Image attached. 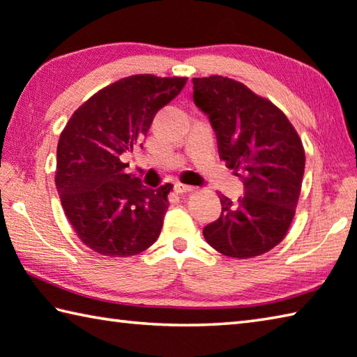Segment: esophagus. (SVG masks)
<instances>
[{"label":"esophagus","instance_id":"1","mask_svg":"<svg viewBox=\"0 0 357 357\" xmlns=\"http://www.w3.org/2000/svg\"><path fill=\"white\" fill-rule=\"evenodd\" d=\"M193 189H195V187L187 185V184H183V183H176V184H174V192H176V193H189V192H192Z\"/></svg>","mask_w":357,"mask_h":357}]
</instances>
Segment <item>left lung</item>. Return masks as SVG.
Listing matches in <instances>:
<instances>
[{
  "mask_svg": "<svg viewBox=\"0 0 357 357\" xmlns=\"http://www.w3.org/2000/svg\"><path fill=\"white\" fill-rule=\"evenodd\" d=\"M193 101L215 131L220 159L242 172L237 203L220 193L222 215L203 229L223 256L248 259L275 248L295 217L304 174V148L280 107L225 76L193 77Z\"/></svg>",
  "mask_w": 357,
  "mask_h": 357,
  "instance_id": "1",
  "label": "left lung"
}]
</instances>
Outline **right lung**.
<instances>
[{
  "label": "right lung",
  "mask_w": 357,
  "mask_h": 357,
  "mask_svg": "<svg viewBox=\"0 0 357 357\" xmlns=\"http://www.w3.org/2000/svg\"><path fill=\"white\" fill-rule=\"evenodd\" d=\"M185 82L179 76L123 77L90 96L61 132L56 189L76 236L101 256H135L158 241L173 185L148 189L126 173L123 154L146 137L154 115Z\"/></svg>",
  "instance_id": "1"
}]
</instances>
